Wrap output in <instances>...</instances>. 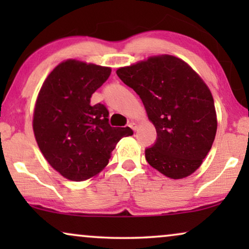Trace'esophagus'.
<instances>
[{"label": "esophagus", "mask_w": 249, "mask_h": 249, "mask_svg": "<svg viewBox=\"0 0 249 249\" xmlns=\"http://www.w3.org/2000/svg\"><path fill=\"white\" fill-rule=\"evenodd\" d=\"M129 127H130L132 130H136V129H137V124H136L135 122H130V124H129Z\"/></svg>", "instance_id": "34e87169"}]
</instances>
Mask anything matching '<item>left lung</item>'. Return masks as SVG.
<instances>
[{
	"label": "left lung",
	"mask_w": 249,
	"mask_h": 249,
	"mask_svg": "<svg viewBox=\"0 0 249 249\" xmlns=\"http://www.w3.org/2000/svg\"><path fill=\"white\" fill-rule=\"evenodd\" d=\"M117 74L139 95L155 125L158 137L145 149L148 164L172 179L195 172L217 128L213 96L202 78L171 55L149 57Z\"/></svg>",
	"instance_id": "left-lung-1"
}]
</instances>
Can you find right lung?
Wrapping results in <instances>:
<instances>
[{
  "instance_id": "right-lung-1",
  "label": "right lung",
  "mask_w": 249,
  "mask_h": 249,
  "mask_svg": "<svg viewBox=\"0 0 249 249\" xmlns=\"http://www.w3.org/2000/svg\"><path fill=\"white\" fill-rule=\"evenodd\" d=\"M110 74V68L68 60L49 74L37 97V144L52 168L72 181L97 175L118 142L134 134L129 127H111L104 104H90Z\"/></svg>"
}]
</instances>
